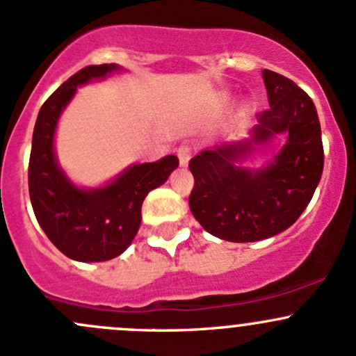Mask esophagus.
<instances>
[{"label": "esophagus", "instance_id": "1", "mask_svg": "<svg viewBox=\"0 0 356 356\" xmlns=\"http://www.w3.org/2000/svg\"><path fill=\"white\" fill-rule=\"evenodd\" d=\"M177 156H179V162H181L182 167H188L189 160H191V147L189 145H181L177 148Z\"/></svg>", "mask_w": 356, "mask_h": 356}]
</instances>
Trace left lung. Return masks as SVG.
I'll return each mask as SVG.
<instances>
[{
	"label": "left lung",
	"instance_id": "obj_1",
	"mask_svg": "<svg viewBox=\"0 0 356 356\" xmlns=\"http://www.w3.org/2000/svg\"><path fill=\"white\" fill-rule=\"evenodd\" d=\"M263 80L269 109L257 114L249 136L204 149L189 162L191 213L208 234L228 242L263 241L293 225L323 175V138L312 99L275 71L264 70ZM278 134L287 141L266 166L241 165Z\"/></svg>",
	"mask_w": 356,
	"mask_h": 356
}]
</instances>
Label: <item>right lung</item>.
Segmentation results:
<instances>
[{
    "instance_id": "add662e5",
    "label": "right lung",
    "mask_w": 356,
    "mask_h": 356,
    "mask_svg": "<svg viewBox=\"0 0 356 356\" xmlns=\"http://www.w3.org/2000/svg\"><path fill=\"white\" fill-rule=\"evenodd\" d=\"M122 71L118 65L87 66L61 85L40 107L32 136L29 193L33 213L49 241L65 256L100 263L121 256L141 223V204L179 165L175 155L133 163L100 188H80L58 163L54 136L76 88Z\"/></svg>"
}]
</instances>
